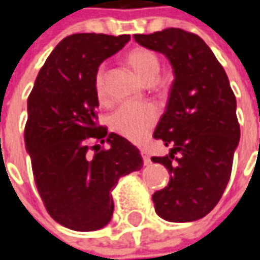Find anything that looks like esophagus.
<instances>
[{
  "instance_id": "esophagus-1",
  "label": "esophagus",
  "mask_w": 260,
  "mask_h": 260,
  "mask_svg": "<svg viewBox=\"0 0 260 260\" xmlns=\"http://www.w3.org/2000/svg\"><path fill=\"white\" fill-rule=\"evenodd\" d=\"M141 156H143V160H144V165H150L151 160H150V156L145 150H141Z\"/></svg>"
}]
</instances>
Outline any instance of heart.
Returning a JSON list of instances; mask_svg holds the SVG:
<instances>
[{
	"instance_id": "b5f03b06",
	"label": "heart",
	"mask_w": 260,
	"mask_h": 260,
	"mask_svg": "<svg viewBox=\"0 0 260 260\" xmlns=\"http://www.w3.org/2000/svg\"><path fill=\"white\" fill-rule=\"evenodd\" d=\"M126 63L144 82H154L160 72V58L157 54L144 47H135L126 54ZM95 94L100 101L107 97L106 92V69L100 66L94 79ZM159 112L150 103H125L112 115V128L122 137L134 143L143 141L154 126Z\"/></svg>"
}]
</instances>
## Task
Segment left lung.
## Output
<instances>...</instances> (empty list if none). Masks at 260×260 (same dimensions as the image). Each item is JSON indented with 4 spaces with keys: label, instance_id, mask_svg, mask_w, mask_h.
<instances>
[{
    "label": "left lung",
    "instance_id": "obj_1",
    "mask_svg": "<svg viewBox=\"0 0 260 260\" xmlns=\"http://www.w3.org/2000/svg\"><path fill=\"white\" fill-rule=\"evenodd\" d=\"M134 38L165 54L175 76L153 134L171 148L163 157H151L171 174L169 184L153 194L156 213L169 222L197 221L218 205L231 176L240 141L236 95L199 35L169 27Z\"/></svg>",
    "mask_w": 260,
    "mask_h": 260
}]
</instances>
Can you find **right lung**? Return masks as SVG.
<instances>
[{"mask_svg":"<svg viewBox=\"0 0 260 260\" xmlns=\"http://www.w3.org/2000/svg\"><path fill=\"white\" fill-rule=\"evenodd\" d=\"M129 35L75 34L57 44L27 99L24 144L34 179L50 216L73 231H95L113 215L112 190L140 171V150L97 125L99 66L123 48ZM107 142L89 147L87 141Z\"/></svg>","mask_w":260,"mask_h":260,"instance_id":"obj_1","label":"right lung"}]
</instances>
